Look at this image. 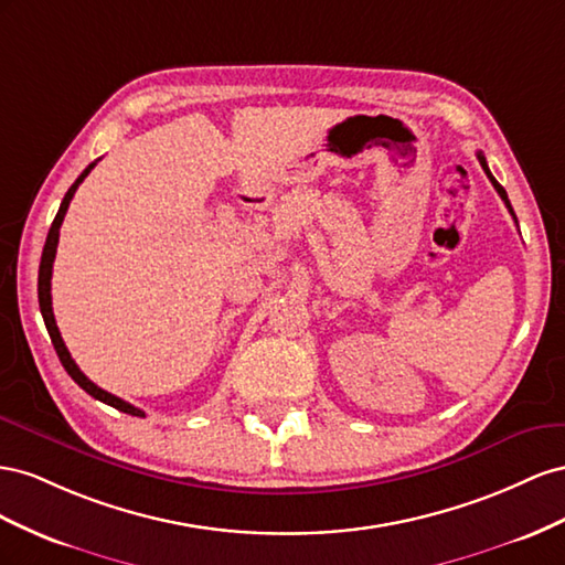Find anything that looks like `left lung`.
<instances>
[{
	"mask_svg": "<svg viewBox=\"0 0 565 565\" xmlns=\"http://www.w3.org/2000/svg\"><path fill=\"white\" fill-rule=\"evenodd\" d=\"M478 160H480V166H482V170H486V174L490 177V182H492V186L497 189V193H499V196H502V201L507 203V207H509V213H511L513 222H515V224H519V220H515V213H513V207H511V203H509V196H507V191H504V186H502V184H499V182L494 180V177H492V172H490V168H488V160H486V156H482L480 151H478Z\"/></svg>",
	"mask_w": 565,
	"mask_h": 565,
	"instance_id": "obj_1",
	"label": "left lung"
}]
</instances>
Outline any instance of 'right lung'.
Wrapping results in <instances>:
<instances>
[{
	"mask_svg": "<svg viewBox=\"0 0 565 565\" xmlns=\"http://www.w3.org/2000/svg\"><path fill=\"white\" fill-rule=\"evenodd\" d=\"M94 166H96V163L87 166V168L83 170V174H79L77 180L73 182V186L66 191V196H63L61 207H58V213H56V217H54V222H52V230H50V234H46V244H44V250H42V263H40V277H38L40 312H42V317H44L46 331H50V335H52V343H54V350H56V354H58V360H61L63 369H66L68 376L79 385V388H83L85 393H89L94 399L104 402V405L116 407L118 412L132 414V416H147V414H143L141 409H137L135 405H130V402H125V399H120V397H116V395L106 393L104 388H99V385L92 383L83 372H79V366L73 362V358H71V352H68L66 343H63V338H61L58 327H56V319H54V310H52V267H54L56 246H58V230H61V222H63V217H66V211H68V205H71V201H73V196H75L77 186L83 184V180H85V177L92 172V168H94Z\"/></svg>",
	"mask_w": 565,
	"mask_h": 565,
	"instance_id": "obj_1",
	"label": "right lung"
}]
</instances>
